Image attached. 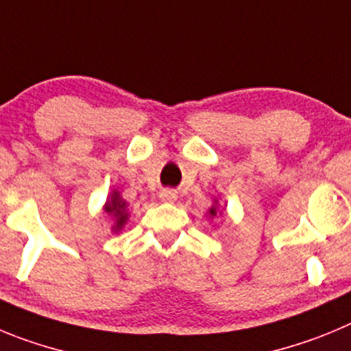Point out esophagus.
I'll list each match as a JSON object with an SVG mask.
<instances>
[{
	"label": "esophagus",
	"instance_id": "1",
	"mask_svg": "<svg viewBox=\"0 0 351 351\" xmlns=\"http://www.w3.org/2000/svg\"><path fill=\"white\" fill-rule=\"evenodd\" d=\"M160 199L162 201H168V203H173V201H176V192L173 191V189H164V191H160Z\"/></svg>",
	"mask_w": 351,
	"mask_h": 351
}]
</instances>
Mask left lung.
I'll use <instances>...</instances> for the list:
<instances>
[{
	"mask_svg": "<svg viewBox=\"0 0 351 351\" xmlns=\"http://www.w3.org/2000/svg\"><path fill=\"white\" fill-rule=\"evenodd\" d=\"M210 213H211V215H217V211H215V208H211V210H210Z\"/></svg>",
	"mask_w": 351,
	"mask_h": 351,
	"instance_id": "obj_1",
	"label": "left lung"
}]
</instances>
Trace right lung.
<instances>
[{
	"instance_id": "1",
	"label": "right lung",
	"mask_w": 351,
	"mask_h": 351,
	"mask_svg": "<svg viewBox=\"0 0 351 351\" xmlns=\"http://www.w3.org/2000/svg\"><path fill=\"white\" fill-rule=\"evenodd\" d=\"M105 211H108V213H112L113 217H115V220H117L115 230L121 229V227L125 223V220H128V213H125V201H122L121 195H119V192H113L112 201H108V203H106Z\"/></svg>"
}]
</instances>
